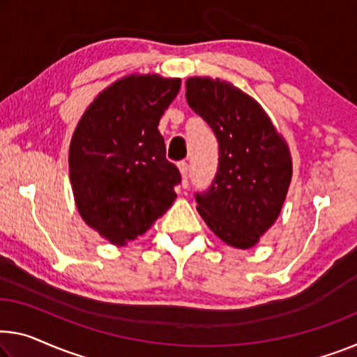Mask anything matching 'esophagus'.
Instances as JSON below:
<instances>
[{
  "mask_svg": "<svg viewBox=\"0 0 357 357\" xmlns=\"http://www.w3.org/2000/svg\"><path fill=\"white\" fill-rule=\"evenodd\" d=\"M178 169H180V174H182V185L186 188V186H188V174H190L188 162L186 161L178 162Z\"/></svg>",
  "mask_w": 357,
  "mask_h": 357,
  "instance_id": "obj_1",
  "label": "esophagus"
}]
</instances>
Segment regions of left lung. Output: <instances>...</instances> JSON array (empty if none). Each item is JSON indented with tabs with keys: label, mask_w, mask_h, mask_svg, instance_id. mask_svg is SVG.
<instances>
[{
	"label": "left lung",
	"mask_w": 357,
	"mask_h": 357,
	"mask_svg": "<svg viewBox=\"0 0 357 357\" xmlns=\"http://www.w3.org/2000/svg\"><path fill=\"white\" fill-rule=\"evenodd\" d=\"M186 102L218 140V169L196 209L215 236L249 249L281 213L292 180V158L282 135L250 96L231 83L186 79Z\"/></svg>",
	"instance_id": "left-lung-1"
}]
</instances>
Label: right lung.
<instances>
[{"label": "right lung", "instance_id": "right-lung-1", "mask_svg": "<svg viewBox=\"0 0 357 357\" xmlns=\"http://www.w3.org/2000/svg\"><path fill=\"white\" fill-rule=\"evenodd\" d=\"M182 81L128 75L98 94L71 137L70 182L86 225L114 245L142 236L177 195L180 172L158 130Z\"/></svg>", "mask_w": 357, "mask_h": 357}]
</instances>
